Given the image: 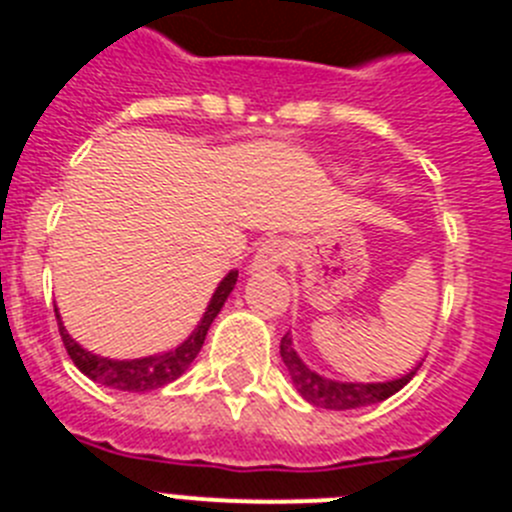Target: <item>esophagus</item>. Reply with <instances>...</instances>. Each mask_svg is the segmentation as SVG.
Segmentation results:
<instances>
[{"label": "esophagus", "instance_id": "34e87169", "mask_svg": "<svg viewBox=\"0 0 512 512\" xmlns=\"http://www.w3.org/2000/svg\"><path fill=\"white\" fill-rule=\"evenodd\" d=\"M289 243L282 241V238H269V241H264L259 246V251H256V256H253V264L248 266V271H271L277 269V266H282L284 261L289 259Z\"/></svg>", "mask_w": 512, "mask_h": 512}]
</instances>
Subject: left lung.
I'll return each mask as SVG.
<instances>
[{"instance_id":"8db88e82","label":"left lung","mask_w":512,"mask_h":512,"mask_svg":"<svg viewBox=\"0 0 512 512\" xmlns=\"http://www.w3.org/2000/svg\"><path fill=\"white\" fill-rule=\"evenodd\" d=\"M279 354H282L284 366L289 369V377L295 382L297 392L305 397L310 405L325 410H354L382 402L400 392L410 379L415 377L418 366L410 369L408 374H402L400 379H390V382H336V379L320 377L318 372H312L310 366L297 356L295 346H292V336H284L279 343Z\"/></svg>"}]
</instances>
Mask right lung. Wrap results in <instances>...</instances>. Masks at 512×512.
<instances>
[{
    "label": "right lung",
    "instance_id": "obj_1",
    "mask_svg": "<svg viewBox=\"0 0 512 512\" xmlns=\"http://www.w3.org/2000/svg\"><path fill=\"white\" fill-rule=\"evenodd\" d=\"M235 282H238V271H230L228 277L217 284L215 295H212L210 305H207L205 315H202V320L197 323V328L192 330V336H189L184 343H179L176 348H171V351H166V354L143 356V359H122V361L107 359V356H97L92 354V351H87L84 346H79V343L69 336V330L63 328L61 315H58L56 310L58 333H61L63 346H66V351H69L76 369H79L81 374H87L92 382L104 384V387H112V390H122V392L158 390V387H164V384L182 377L189 366H192V361L197 359L202 343H205L207 330H210L212 320L217 318V312L223 310L225 300H228V295L233 292Z\"/></svg>",
    "mask_w": 512,
    "mask_h": 512
}]
</instances>
